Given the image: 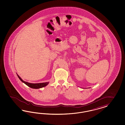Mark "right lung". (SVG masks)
<instances>
[{
  "instance_id": "right-lung-1",
  "label": "right lung",
  "mask_w": 125,
  "mask_h": 125,
  "mask_svg": "<svg viewBox=\"0 0 125 125\" xmlns=\"http://www.w3.org/2000/svg\"><path fill=\"white\" fill-rule=\"evenodd\" d=\"M18 77H19L20 80L23 82V83H25V84H26L27 86H28L29 87L32 88H34V89H38V88H42V87H44L46 86L49 83V82H46V83H27L26 82L24 81L22 79L18 76V75H17Z\"/></svg>"
}]
</instances>
